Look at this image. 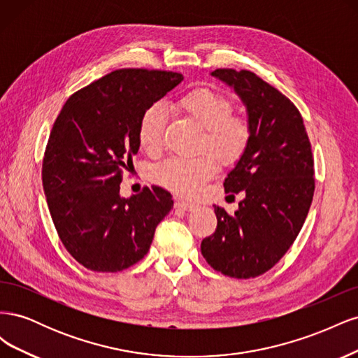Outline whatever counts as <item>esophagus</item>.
<instances>
[{
  "label": "esophagus",
  "instance_id": "1",
  "mask_svg": "<svg viewBox=\"0 0 358 358\" xmlns=\"http://www.w3.org/2000/svg\"><path fill=\"white\" fill-rule=\"evenodd\" d=\"M175 208L183 209V210H191V209L194 208V203H189V201H185V200L176 199V200H175Z\"/></svg>",
  "mask_w": 358,
  "mask_h": 358
}]
</instances>
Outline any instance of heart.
I'll list each match as a JSON object with an SVG mask.
<instances>
[{"mask_svg":"<svg viewBox=\"0 0 358 358\" xmlns=\"http://www.w3.org/2000/svg\"><path fill=\"white\" fill-rule=\"evenodd\" d=\"M178 107L192 119L203 134L200 150H209L192 158L173 157L158 164L152 176L164 188L191 197L216 171L215 159L222 166H233L241 161L252 140V127L248 119L234 115L233 101L212 88H196L183 94ZM167 121L166 109L152 104L140 116L137 138L146 152L157 154L162 149V134Z\"/></svg>","mask_w":358,"mask_h":358,"instance_id":"1","label":"heart"}]
</instances>
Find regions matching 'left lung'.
Masks as SVG:
<instances>
[{
	"mask_svg": "<svg viewBox=\"0 0 358 358\" xmlns=\"http://www.w3.org/2000/svg\"><path fill=\"white\" fill-rule=\"evenodd\" d=\"M246 104L252 140L225 178V192H245L239 210L215 206L218 224L201 254L215 270L237 279L272 268L294 243L315 191L313 157L303 117L289 99L249 70L212 73Z\"/></svg>",
	"mask_w": 358,
	"mask_h": 358,
	"instance_id": "1",
	"label": "left lung"
}]
</instances>
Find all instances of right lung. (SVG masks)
Wrapping results in <instances>:
<instances>
[{
    "instance_id": "right-lung-1",
    "label": "right lung",
    "mask_w": 358,
    "mask_h": 358,
    "mask_svg": "<svg viewBox=\"0 0 358 358\" xmlns=\"http://www.w3.org/2000/svg\"><path fill=\"white\" fill-rule=\"evenodd\" d=\"M183 80L175 71L119 69L76 91L48 140L41 179L62 245L92 272H121L142 259L173 200L161 187L119 196L138 150L142 113Z\"/></svg>"
}]
</instances>
